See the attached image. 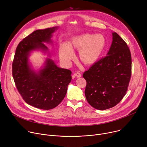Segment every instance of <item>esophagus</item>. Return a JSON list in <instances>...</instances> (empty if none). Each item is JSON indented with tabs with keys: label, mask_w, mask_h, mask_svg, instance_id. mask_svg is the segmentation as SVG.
Wrapping results in <instances>:
<instances>
[{
	"label": "esophagus",
	"mask_w": 147,
	"mask_h": 147,
	"mask_svg": "<svg viewBox=\"0 0 147 147\" xmlns=\"http://www.w3.org/2000/svg\"><path fill=\"white\" fill-rule=\"evenodd\" d=\"M74 76L77 78H80L81 76V74L80 72H76L74 74Z\"/></svg>",
	"instance_id": "1"
}]
</instances>
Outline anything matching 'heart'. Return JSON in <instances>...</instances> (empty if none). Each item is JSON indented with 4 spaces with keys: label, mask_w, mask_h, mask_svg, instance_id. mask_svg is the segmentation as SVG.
Masks as SVG:
<instances>
[{
    "label": "heart",
    "mask_w": 147,
    "mask_h": 147,
    "mask_svg": "<svg viewBox=\"0 0 147 147\" xmlns=\"http://www.w3.org/2000/svg\"><path fill=\"white\" fill-rule=\"evenodd\" d=\"M106 45V39L102 34H85L72 38L69 45L62 43L59 50L62 61L69 63L74 57L72 50L75 48L79 52L80 61L86 65H92L98 61Z\"/></svg>",
    "instance_id": "heart-1"
}]
</instances>
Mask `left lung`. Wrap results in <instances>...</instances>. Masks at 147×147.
<instances>
[{
	"mask_svg": "<svg viewBox=\"0 0 147 147\" xmlns=\"http://www.w3.org/2000/svg\"><path fill=\"white\" fill-rule=\"evenodd\" d=\"M131 55L126 42L116 32L104 58L83 74L86 81L85 94L94 108L105 110L117 105L127 91L131 76Z\"/></svg>",
	"mask_w": 147,
	"mask_h": 147,
	"instance_id": "1",
	"label": "left lung"
}]
</instances>
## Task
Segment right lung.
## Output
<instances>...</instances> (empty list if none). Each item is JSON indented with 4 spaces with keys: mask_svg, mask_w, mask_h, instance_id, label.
Segmentation results:
<instances>
[{
    "mask_svg": "<svg viewBox=\"0 0 147 147\" xmlns=\"http://www.w3.org/2000/svg\"><path fill=\"white\" fill-rule=\"evenodd\" d=\"M56 27L36 30L18 45L12 63V75L16 86L25 102L35 108L49 110L57 107L65 98L72 80V72L60 68L50 58L38 72L32 69L29 56L32 51L47 52L44 42H51Z\"/></svg>",
    "mask_w": 147,
    "mask_h": 147,
    "instance_id": "right-lung-1",
    "label": "right lung"
}]
</instances>
